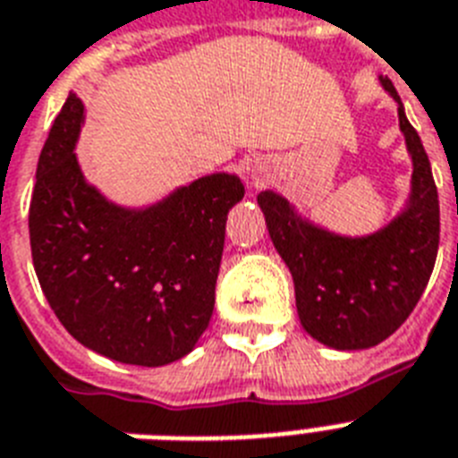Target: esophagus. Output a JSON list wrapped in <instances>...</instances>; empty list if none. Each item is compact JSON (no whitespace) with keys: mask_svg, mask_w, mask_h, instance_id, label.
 Listing matches in <instances>:
<instances>
[{"mask_svg":"<svg viewBox=\"0 0 458 458\" xmlns=\"http://www.w3.org/2000/svg\"><path fill=\"white\" fill-rule=\"evenodd\" d=\"M249 179H251V183L256 188L267 186V183H270V179H272V165L265 163V160L253 163L251 167H249Z\"/></svg>","mask_w":458,"mask_h":458,"instance_id":"1","label":"esophagus"}]
</instances>
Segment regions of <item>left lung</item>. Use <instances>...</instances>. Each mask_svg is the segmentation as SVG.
I'll list each match as a JSON object with an SVG mask.
<instances>
[{
	"label": "left lung",
	"instance_id": "8db88e82",
	"mask_svg": "<svg viewBox=\"0 0 458 458\" xmlns=\"http://www.w3.org/2000/svg\"><path fill=\"white\" fill-rule=\"evenodd\" d=\"M384 90L398 105V121L412 157L405 207L377 233L347 237L302 218L286 198L263 191L259 205L267 233L288 265L302 328L340 352L370 349L401 328L431 279L440 242V205L431 163L389 79Z\"/></svg>",
	"mask_w": 458,
	"mask_h": 458
}]
</instances>
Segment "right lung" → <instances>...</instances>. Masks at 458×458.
Instances as JSON below:
<instances>
[{"instance_id":"add662e5","label":"right lung","mask_w":458,"mask_h":458,"mask_svg":"<svg viewBox=\"0 0 458 458\" xmlns=\"http://www.w3.org/2000/svg\"><path fill=\"white\" fill-rule=\"evenodd\" d=\"M83 102L69 92L37 165L30 244L46 301L83 347L128 366L183 359L214 312L240 176L216 172L130 209L86 182L74 146Z\"/></svg>"}]
</instances>
